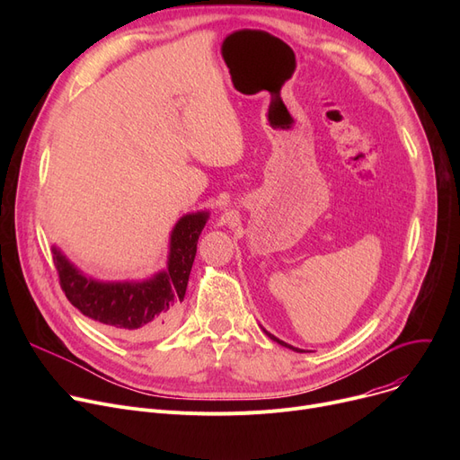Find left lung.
<instances>
[{"instance_id": "obj_1", "label": "left lung", "mask_w": 460, "mask_h": 460, "mask_svg": "<svg viewBox=\"0 0 460 460\" xmlns=\"http://www.w3.org/2000/svg\"><path fill=\"white\" fill-rule=\"evenodd\" d=\"M269 333V332H267ZM270 335V333H269ZM270 340H274L276 343H279V345H283V347H287V349H293V350H298V352H304V350H300V349H295V347H291V345H287V343H283L281 340H278V337H274V335H270Z\"/></svg>"}]
</instances>
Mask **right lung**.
Returning a JSON list of instances; mask_svg holds the SVG:
<instances>
[{"label":"right lung","mask_w":460,"mask_h":460,"mask_svg":"<svg viewBox=\"0 0 460 460\" xmlns=\"http://www.w3.org/2000/svg\"><path fill=\"white\" fill-rule=\"evenodd\" d=\"M207 212L181 217L172 233L167 270L143 283H99L82 276L54 248L59 285L68 302L82 315L119 333L151 337L172 324L184 300L198 240L207 224Z\"/></svg>","instance_id":"add662e5"}]
</instances>
